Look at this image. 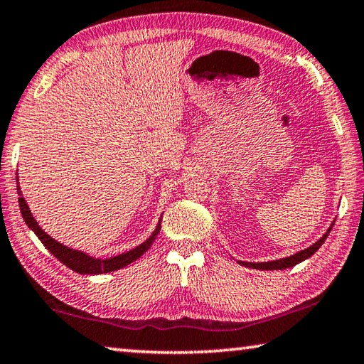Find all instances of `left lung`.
<instances>
[{"instance_id": "1", "label": "left lung", "mask_w": 364, "mask_h": 364, "mask_svg": "<svg viewBox=\"0 0 364 364\" xmlns=\"http://www.w3.org/2000/svg\"><path fill=\"white\" fill-rule=\"evenodd\" d=\"M333 223H336V222H332V225H331V227H328L326 235L322 236V238H321L319 241H316V243H314L313 246H309V247H306V250L299 251V252H296V255H293V256H290V257L277 259V261H269V262H243V261H238V262H240L241 265H245V267L259 269V270H282V269L293 267V265L303 262L304 259L311 257L317 250H319V247L322 246V243H324L326 238L328 236V233H331Z\"/></svg>"}]
</instances>
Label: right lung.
<instances>
[{"instance_id":"1","label":"right lung","mask_w":364,"mask_h":364,"mask_svg":"<svg viewBox=\"0 0 364 364\" xmlns=\"http://www.w3.org/2000/svg\"><path fill=\"white\" fill-rule=\"evenodd\" d=\"M17 193H19V196H21L19 186H17ZM19 207H21L22 218H24L27 227L38 236V240L42 241L43 246L47 247V250L58 259V261L63 262L66 265V267H69L77 274H95V275H99V274L113 272V270L126 267V265L134 262L136 259H139L144 255V252H146L149 247L152 246V243L155 241V238H157V235L160 233V228H161V222H159L157 228H155L154 233L149 236V240H146L142 245L134 247V250H131L128 252H123V255H119V256L109 257V259H95V257H90L87 255H84V252H80V251L71 250V247H68V246H63L61 243H58V241H55L53 238H51V236L45 233L43 230L38 227L36 218L32 217L31 210H28V205L26 204V199L22 198V196L19 198Z\"/></svg>"}]
</instances>
